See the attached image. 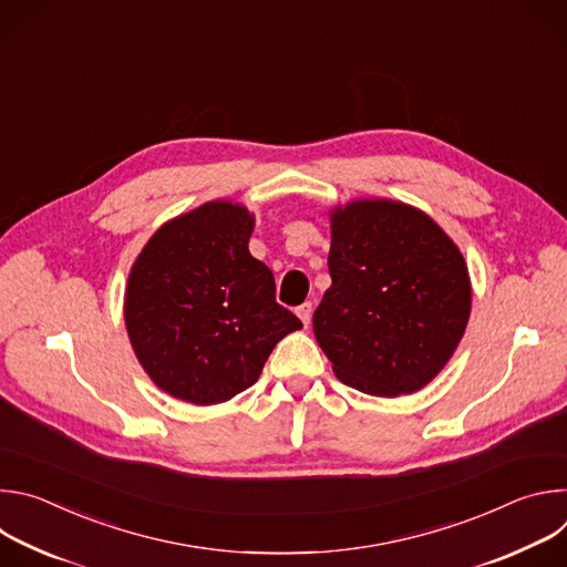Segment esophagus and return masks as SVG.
Returning a JSON list of instances; mask_svg holds the SVG:
<instances>
[{
	"label": "esophagus",
	"mask_w": 567,
	"mask_h": 567,
	"mask_svg": "<svg viewBox=\"0 0 567 567\" xmlns=\"http://www.w3.org/2000/svg\"><path fill=\"white\" fill-rule=\"evenodd\" d=\"M311 311H313L311 302H302L300 307H296V313H298V318L302 320V326H305V328H309V322H311Z\"/></svg>",
	"instance_id": "1"
}]
</instances>
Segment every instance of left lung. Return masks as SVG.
I'll list each match as a JSON object with an SVG mask.
<instances>
[{
    "label": "left lung",
    "mask_w": 567,
    "mask_h": 567,
    "mask_svg": "<svg viewBox=\"0 0 567 567\" xmlns=\"http://www.w3.org/2000/svg\"><path fill=\"white\" fill-rule=\"evenodd\" d=\"M332 287L313 334L334 374L374 396L422 390L453 357L471 313L455 241L422 210L357 199L332 215Z\"/></svg>",
    "instance_id": "8db88e82"
}]
</instances>
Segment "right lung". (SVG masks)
I'll use <instances>...</instances> for the list:
<instances>
[{
  "label": "right lung",
  "mask_w": 567,
  "mask_h": 567,
  "mask_svg": "<svg viewBox=\"0 0 567 567\" xmlns=\"http://www.w3.org/2000/svg\"><path fill=\"white\" fill-rule=\"evenodd\" d=\"M256 217L208 202L161 226L125 289V328L150 379L210 406L251 388L271 350L302 322L276 302L271 269L249 254Z\"/></svg>",
  "instance_id": "add662e5"
}]
</instances>
